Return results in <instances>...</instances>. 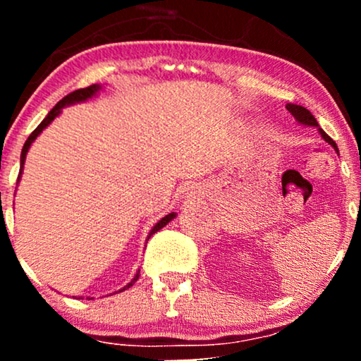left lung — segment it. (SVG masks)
<instances>
[{"label":"left lung","instance_id":"left-lung-1","mask_svg":"<svg viewBox=\"0 0 361 361\" xmlns=\"http://www.w3.org/2000/svg\"><path fill=\"white\" fill-rule=\"evenodd\" d=\"M287 110L290 111V114L293 115V117L297 118V122L304 123V126H312V127H319L317 120L314 118V115L310 114V111H309L307 109H304V106H300V105H293V103H287ZM319 134L322 135V139H324L326 142H329L331 146H333V147L336 149V151H338V146H336V142H334V140L331 139L329 135H327L326 132L322 130V128H319Z\"/></svg>","mask_w":361,"mask_h":361}]
</instances>
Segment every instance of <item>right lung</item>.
<instances>
[{
    "label": "right lung",
    "mask_w": 361,
    "mask_h": 361,
    "mask_svg": "<svg viewBox=\"0 0 361 361\" xmlns=\"http://www.w3.org/2000/svg\"><path fill=\"white\" fill-rule=\"evenodd\" d=\"M98 90H100V85H91V86H88V88H81V90L73 91V93H69L68 97L62 98V100H61L59 103H57V105L54 106V109H52L51 111H49L47 117H45V118L42 120V122L39 123V127H37L35 130L32 132L30 135H28V139L25 140L23 149H22V157H20V175H22V169H23V164H25V157H27V152H28V149H30L32 142H34V140L37 139V135H39L40 132H42L44 128L47 127L49 123H51L52 120L56 118L57 115L61 114V109H62V106H66V105H73V103H80V102H86V100H90L91 97H94V94H97V91H98ZM18 180H20V176H18ZM175 217H176V214H175V212H171V214H168L166 217L161 219V221L157 222L154 227H152V231H151V233H149V238H151V235L154 234V233H157V231H159V229H163V227L166 226V224H168L169 221H173V219H175ZM149 238H147V239H149ZM137 279H139V271H137V275H135L134 279H132L130 283H128L127 287H123L122 290H127L128 287H132V285H134L135 281H137ZM122 290H120V292H122Z\"/></svg>",
    "instance_id": "add662e5"
}]
</instances>
